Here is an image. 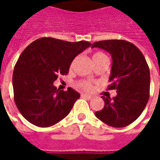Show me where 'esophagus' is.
<instances>
[{
	"mask_svg": "<svg viewBox=\"0 0 160 160\" xmlns=\"http://www.w3.org/2000/svg\"><path fill=\"white\" fill-rule=\"evenodd\" d=\"M81 97L84 98H87V99H91V98H92L91 95H88V94H85V93L81 94Z\"/></svg>",
	"mask_w": 160,
	"mask_h": 160,
	"instance_id": "obj_1",
	"label": "esophagus"
}]
</instances>
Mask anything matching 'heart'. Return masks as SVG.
<instances>
[{
	"mask_svg": "<svg viewBox=\"0 0 160 160\" xmlns=\"http://www.w3.org/2000/svg\"><path fill=\"white\" fill-rule=\"evenodd\" d=\"M104 56H106L104 53L98 51V52H95L92 55V60L94 61V60H97L98 58H100V57H104ZM76 87L81 89V90L86 91V92H91L93 89V84L92 83L91 81H88V80H80L76 84Z\"/></svg>",
	"mask_w": 160,
	"mask_h": 160,
	"instance_id": "1",
	"label": "heart"
}]
</instances>
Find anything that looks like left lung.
<instances>
[{
    "label": "left lung",
    "mask_w": 160,
    "mask_h": 160,
    "mask_svg": "<svg viewBox=\"0 0 160 160\" xmlns=\"http://www.w3.org/2000/svg\"><path fill=\"white\" fill-rule=\"evenodd\" d=\"M92 47L106 50L113 63L108 90H117V96L102 97L104 108L95 116L111 127H126L144 111L150 96V71L143 54L132 42L122 39L98 41Z\"/></svg>",
    "instance_id": "8db88e82"
}]
</instances>
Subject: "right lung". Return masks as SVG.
Wrapping results in <instances>:
<instances>
[{
    "instance_id": "add662e5",
    "label": "right lung",
    "mask_w": 160,
    "mask_h": 160,
    "mask_svg": "<svg viewBox=\"0 0 160 160\" xmlns=\"http://www.w3.org/2000/svg\"><path fill=\"white\" fill-rule=\"evenodd\" d=\"M91 45L42 38L24 49L14 66L12 87L16 106L29 122L50 127L69 113L80 93L70 87L57 90L53 82L68 74L73 60Z\"/></svg>"
}]
</instances>
